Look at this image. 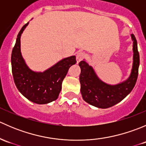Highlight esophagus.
Here are the masks:
<instances>
[{"mask_svg": "<svg viewBox=\"0 0 146 146\" xmlns=\"http://www.w3.org/2000/svg\"><path fill=\"white\" fill-rule=\"evenodd\" d=\"M85 57V55L83 52L78 53L77 55H76V61H77V63H79L80 61H81Z\"/></svg>", "mask_w": 146, "mask_h": 146, "instance_id": "1", "label": "esophagus"}]
</instances>
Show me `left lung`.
Instances as JSON below:
<instances>
[{
	"mask_svg": "<svg viewBox=\"0 0 146 146\" xmlns=\"http://www.w3.org/2000/svg\"><path fill=\"white\" fill-rule=\"evenodd\" d=\"M131 36L133 40V66L130 76L125 81L117 85H109L102 81L88 63L85 61L79 63L81 69L80 92L83 100L88 104L98 108H109L124 99L134 88L138 75L140 58L136 37L133 34Z\"/></svg>",
	"mask_w": 146,
	"mask_h": 146,
	"instance_id": "left-lung-1",
	"label": "left lung"
}]
</instances>
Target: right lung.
I'll use <instances>...</instances> for the list:
<instances>
[{
  "mask_svg": "<svg viewBox=\"0 0 146 146\" xmlns=\"http://www.w3.org/2000/svg\"><path fill=\"white\" fill-rule=\"evenodd\" d=\"M29 23L17 35L11 55L12 73L16 87L27 100L44 104L56 100L69 68L76 64L75 56L65 58L44 72H35L29 68L20 51V36Z\"/></svg>",
  "mask_w": 146,
  "mask_h": 146,
  "instance_id": "right-lung-1",
  "label": "right lung"
}]
</instances>
